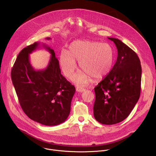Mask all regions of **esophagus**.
Listing matches in <instances>:
<instances>
[{
  "instance_id": "esophagus-1",
  "label": "esophagus",
  "mask_w": 156,
  "mask_h": 156,
  "mask_svg": "<svg viewBox=\"0 0 156 156\" xmlns=\"http://www.w3.org/2000/svg\"><path fill=\"white\" fill-rule=\"evenodd\" d=\"M76 91L78 92H80V93H82V92H83V91H84L86 90L84 88H83V87H82L81 86H77L76 87Z\"/></svg>"
}]
</instances>
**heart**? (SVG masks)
Returning <instances> with one entry per match:
<instances>
[{"mask_svg": "<svg viewBox=\"0 0 156 156\" xmlns=\"http://www.w3.org/2000/svg\"><path fill=\"white\" fill-rule=\"evenodd\" d=\"M115 51L107 43L91 40H76L69 46L68 51H62L59 63L66 77H70L76 69V61L84 72L75 74L73 81L80 85L90 82V77L101 79L107 76L112 69Z\"/></svg>", "mask_w": 156, "mask_h": 156, "instance_id": "b5f03b06", "label": "heart"}]
</instances>
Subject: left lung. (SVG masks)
<instances>
[{"instance_id": "left-lung-1", "label": "left lung", "mask_w": 156, "mask_h": 156, "mask_svg": "<svg viewBox=\"0 0 156 156\" xmlns=\"http://www.w3.org/2000/svg\"><path fill=\"white\" fill-rule=\"evenodd\" d=\"M108 38L115 43L118 56L112 70L94 87L93 110L98 122L114 125L124 120L138 102L142 70L135 51L118 39Z\"/></svg>"}]
</instances>
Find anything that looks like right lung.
Instances as JSON below:
<instances>
[{
    "mask_svg": "<svg viewBox=\"0 0 156 156\" xmlns=\"http://www.w3.org/2000/svg\"><path fill=\"white\" fill-rule=\"evenodd\" d=\"M39 44L34 42L21 51L12 69V80L21 107L30 119L44 125H57L70 114L75 87L61 74L54 51L45 44L44 48L51 54L47 68L33 69L29 54Z\"/></svg>",
    "mask_w": 156,
    "mask_h": 156,
    "instance_id": "obj_1",
    "label": "right lung"
}]
</instances>
